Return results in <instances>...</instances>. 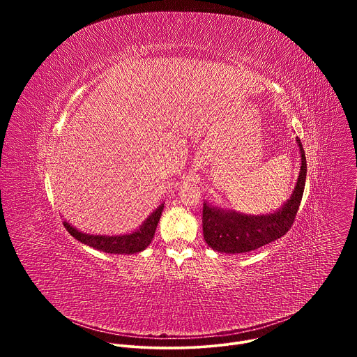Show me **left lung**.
<instances>
[{
    "label": "left lung",
    "mask_w": 357,
    "mask_h": 357,
    "mask_svg": "<svg viewBox=\"0 0 357 357\" xmlns=\"http://www.w3.org/2000/svg\"><path fill=\"white\" fill-rule=\"evenodd\" d=\"M301 154V171L291 197L282 208L270 215H241L223 211L203 203V237L209 247L219 252H248L282 237L292 226L299 209L305 179H307V158L299 138H296Z\"/></svg>",
    "instance_id": "obj_1"
}]
</instances>
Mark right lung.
<instances>
[{
  "mask_svg": "<svg viewBox=\"0 0 357 357\" xmlns=\"http://www.w3.org/2000/svg\"><path fill=\"white\" fill-rule=\"evenodd\" d=\"M164 205H161L155 212H152L149 218L132 233L121 234V236H94L86 234L70 226L68 222H63L65 229L80 243L90 245L96 250L112 252V254H134L145 250L152 237L155 234L160 218L162 215Z\"/></svg>",
  "mask_w": 357,
  "mask_h": 357,
  "instance_id": "1",
  "label": "right lung"
}]
</instances>
